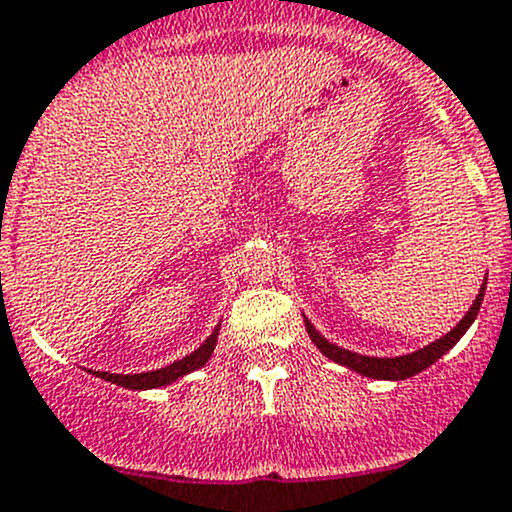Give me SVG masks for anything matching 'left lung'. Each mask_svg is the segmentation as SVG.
<instances>
[{"instance_id":"8db88e82","label":"left lung","mask_w":512,"mask_h":512,"mask_svg":"<svg viewBox=\"0 0 512 512\" xmlns=\"http://www.w3.org/2000/svg\"><path fill=\"white\" fill-rule=\"evenodd\" d=\"M483 292H485V282H483V287H480V294L476 297V302H473V307L468 309L466 317H463L461 322H458L456 327L446 334V337L436 339V342L428 344V347H423V349H418V352H414V354L396 356V359H374V356H361V354L347 352V349H339L337 344H329L327 339H324L322 334L312 327V322H309V319H304V324H307V332H309V337H312V342L322 349V354H327L329 359L337 361V364L349 366V369L359 371V374H364V376H371V379H409V376H414V374H418V371L426 369V366H431L436 359H441V356L446 354L448 349H451L453 344H456L458 339L468 332V327L473 324V319L478 317L480 302H483Z\"/></svg>"}]
</instances>
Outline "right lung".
<instances>
[{
	"instance_id": "right-lung-1",
	"label": "right lung",
	"mask_w": 512,
	"mask_h": 512,
	"mask_svg": "<svg viewBox=\"0 0 512 512\" xmlns=\"http://www.w3.org/2000/svg\"><path fill=\"white\" fill-rule=\"evenodd\" d=\"M215 342H218V329H215L203 344H200V349H195L193 354L175 361V364L165 366V369L148 371V374H108V371H96V376L111 381V384L126 386V389H156V386H165L170 384V381L180 379L183 374H190V371L200 369V366L210 359V354H213Z\"/></svg>"
}]
</instances>
